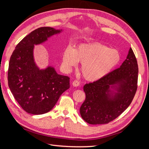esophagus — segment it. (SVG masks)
Listing matches in <instances>:
<instances>
[{"mask_svg": "<svg viewBox=\"0 0 149 149\" xmlns=\"http://www.w3.org/2000/svg\"><path fill=\"white\" fill-rule=\"evenodd\" d=\"M72 84H73V85L74 86L76 87V86H78L80 84V83H79V81H78V80H74V81H73V83H72Z\"/></svg>", "mask_w": 149, "mask_h": 149, "instance_id": "34e87169", "label": "esophagus"}]
</instances>
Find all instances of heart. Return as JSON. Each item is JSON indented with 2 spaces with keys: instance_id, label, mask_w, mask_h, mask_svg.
<instances>
[{
  "instance_id": "1",
  "label": "heart",
  "mask_w": 149,
  "mask_h": 149,
  "mask_svg": "<svg viewBox=\"0 0 149 149\" xmlns=\"http://www.w3.org/2000/svg\"><path fill=\"white\" fill-rule=\"evenodd\" d=\"M120 61L119 52L100 43L80 44L74 49L68 46L63 53V65L69 70L78 62L84 79L96 81L104 77Z\"/></svg>"
}]
</instances>
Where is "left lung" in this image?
Segmentation results:
<instances>
[{
	"mask_svg": "<svg viewBox=\"0 0 149 149\" xmlns=\"http://www.w3.org/2000/svg\"><path fill=\"white\" fill-rule=\"evenodd\" d=\"M138 73L137 59L130 48L119 68L84 86L86 99L80 107L82 118L90 124H104L118 118L133 100L137 89ZM115 84L117 93L112 94L110 87Z\"/></svg>",
	"mask_w": 149,
	"mask_h": 149,
	"instance_id": "left-lung-1",
	"label": "left lung"
}]
</instances>
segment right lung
Segmentation results:
<instances>
[{"label":"right lung","instance_id":"1","mask_svg":"<svg viewBox=\"0 0 149 149\" xmlns=\"http://www.w3.org/2000/svg\"><path fill=\"white\" fill-rule=\"evenodd\" d=\"M61 31L48 26L33 30L17 44L10 56L8 86L17 102L29 114H43L51 111L61 94L70 88L68 76L57 74L51 66L40 70L33 59L35 45Z\"/></svg>","mask_w":149,"mask_h":149}]
</instances>
